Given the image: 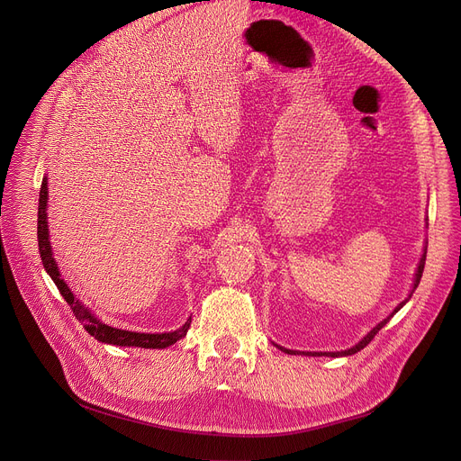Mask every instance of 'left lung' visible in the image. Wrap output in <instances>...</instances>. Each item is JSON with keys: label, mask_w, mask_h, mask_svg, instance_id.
Instances as JSON below:
<instances>
[{"label": "left lung", "mask_w": 461, "mask_h": 461, "mask_svg": "<svg viewBox=\"0 0 461 461\" xmlns=\"http://www.w3.org/2000/svg\"><path fill=\"white\" fill-rule=\"evenodd\" d=\"M424 263H426V247H424V252H422V256H420V261H419V267H417V271H415V278H413V287H411V292H409V295H407V299L405 301H402L391 313L389 316H386L383 321H379L368 334H365L360 338V340L353 346V348H349V349H344V351H295V349H287V348H282V346H278V344H275L280 351H284V353H287V355H310V357H349V355H355L357 351H360V349H365L372 340H374V336L391 321V318L394 316V313L411 299V295L415 294V289H417V285L420 284V278H422V271H424Z\"/></svg>", "instance_id": "8db88e82"}]
</instances>
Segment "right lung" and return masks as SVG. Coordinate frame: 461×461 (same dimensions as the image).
Here are the masks:
<instances>
[{
	"label": "right lung",
	"instance_id": "1",
	"mask_svg": "<svg viewBox=\"0 0 461 461\" xmlns=\"http://www.w3.org/2000/svg\"><path fill=\"white\" fill-rule=\"evenodd\" d=\"M48 179L46 176L42 177L41 185V196H39V214H37V237H39V252L41 259L44 265V271L50 275L54 284L58 285L59 294L63 299L68 303L72 308V313H75L77 320L84 325V329L95 336V340H99L103 344L110 346H121V348H143V349H164L174 346L177 340L186 336L190 329L192 318H188L177 330L172 332H134L127 329H117L103 320H99L95 313L80 303V299L72 294V289L67 285V282L61 278L59 267L54 259L52 245H50V231H48Z\"/></svg>",
	"mask_w": 461,
	"mask_h": 461
}]
</instances>
